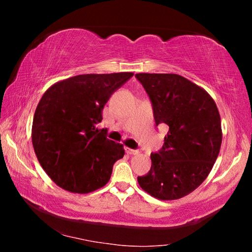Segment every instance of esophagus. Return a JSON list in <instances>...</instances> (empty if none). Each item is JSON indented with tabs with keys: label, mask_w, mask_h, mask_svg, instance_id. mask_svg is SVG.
Masks as SVG:
<instances>
[{
	"label": "esophagus",
	"mask_w": 252,
	"mask_h": 252,
	"mask_svg": "<svg viewBox=\"0 0 252 252\" xmlns=\"http://www.w3.org/2000/svg\"><path fill=\"white\" fill-rule=\"evenodd\" d=\"M126 152L127 153V155H138V150H134V149H129L126 148Z\"/></svg>",
	"instance_id": "esophagus-1"
}]
</instances>
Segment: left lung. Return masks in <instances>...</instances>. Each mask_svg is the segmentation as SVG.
I'll use <instances>...</instances> for the list:
<instances>
[{
  "mask_svg": "<svg viewBox=\"0 0 252 252\" xmlns=\"http://www.w3.org/2000/svg\"><path fill=\"white\" fill-rule=\"evenodd\" d=\"M156 125L169 126L163 146L151 153L140 187L160 200L185 197L206 180L218 158L222 133L218 108L208 93L181 75L139 73Z\"/></svg>",
  "mask_w": 252,
  "mask_h": 252,
  "instance_id": "left-lung-1",
  "label": "left lung"
}]
</instances>
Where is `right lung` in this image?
I'll return each instance as SVG.
<instances>
[{
    "mask_svg": "<svg viewBox=\"0 0 252 252\" xmlns=\"http://www.w3.org/2000/svg\"><path fill=\"white\" fill-rule=\"evenodd\" d=\"M132 76L76 75L55 83L41 97L33 118V148L41 167L62 189L88 193L110 180L125 149L96 126L110 96Z\"/></svg>",
    "mask_w": 252,
    "mask_h": 252,
    "instance_id": "1",
    "label": "right lung"
}]
</instances>
